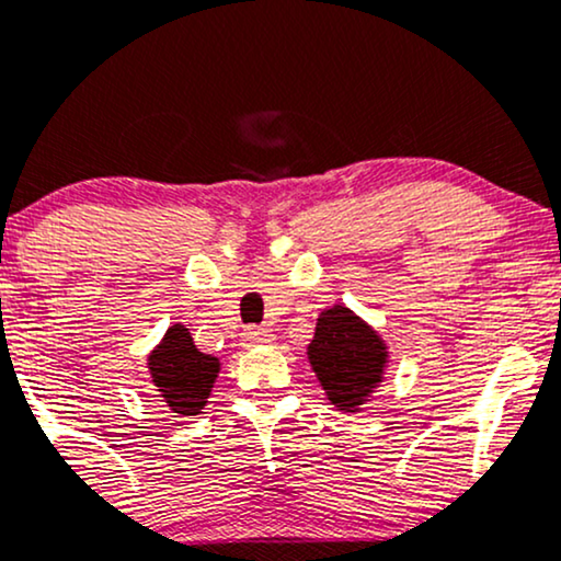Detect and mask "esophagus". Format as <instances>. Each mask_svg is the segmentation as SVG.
<instances>
[{
  "instance_id": "esophagus-1",
  "label": "esophagus",
  "mask_w": 561,
  "mask_h": 561,
  "mask_svg": "<svg viewBox=\"0 0 561 561\" xmlns=\"http://www.w3.org/2000/svg\"><path fill=\"white\" fill-rule=\"evenodd\" d=\"M244 343L248 345H268L274 343V334L266 327H248L244 330Z\"/></svg>"
}]
</instances>
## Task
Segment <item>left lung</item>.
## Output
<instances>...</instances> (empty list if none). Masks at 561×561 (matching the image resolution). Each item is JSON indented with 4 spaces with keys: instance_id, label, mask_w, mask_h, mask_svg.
I'll return each mask as SVG.
<instances>
[{
    "instance_id": "obj_1",
    "label": "left lung",
    "mask_w": 561,
    "mask_h": 561,
    "mask_svg": "<svg viewBox=\"0 0 561 561\" xmlns=\"http://www.w3.org/2000/svg\"><path fill=\"white\" fill-rule=\"evenodd\" d=\"M308 362L340 411H358L382 382L388 345L351 308L332 306L317 319Z\"/></svg>"
}]
</instances>
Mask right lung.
<instances>
[{
    "mask_svg": "<svg viewBox=\"0 0 561 561\" xmlns=\"http://www.w3.org/2000/svg\"><path fill=\"white\" fill-rule=\"evenodd\" d=\"M147 369L173 414L195 416L208 403L221 364L216 356L197 351L184 324H173L147 356Z\"/></svg>",
    "mask_w": 561,
    "mask_h": 561,
    "instance_id": "add662e5",
    "label": "right lung"
}]
</instances>
